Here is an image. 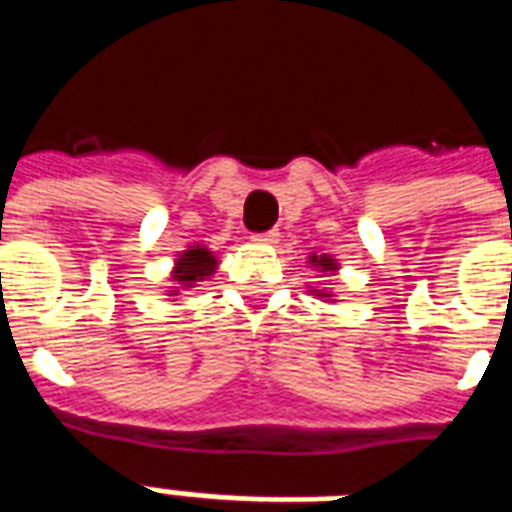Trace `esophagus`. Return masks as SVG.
I'll use <instances>...</instances> for the list:
<instances>
[{
  "instance_id": "obj_1",
  "label": "esophagus",
  "mask_w": 512,
  "mask_h": 512,
  "mask_svg": "<svg viewBox=\"0 0 512 512\" xmlns=\"http://www.w3.org/2000/svg\"><path fill=\"white\" fill-rule=\"evenodd\" d=\"M252 241H257V244H276V241H279V233L276 231L255 233V236H252Z\"/></svg>"
}]
</instances>
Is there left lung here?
<instances>
[{"instance_id":"1","label":"left lung","mask_w":512,"mask_h":512,"mask_svg":"<svg viewBox=\"0 0 512 512\" xmlns=\"http://www.w3.org/2000/svg\"><path fill=\"white\" fill-rule=\"evenodd\" d=\"M311 263H313V265H319V268H321V271H324V273L337 271V263H335V260H332V257H327V255H321V257L311 255ZM311 292H319V297H332V295H329V292H321V289H311Z\"/></svg>"}]
</instances>
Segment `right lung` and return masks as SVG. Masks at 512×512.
Returning a JSON list of instances; mask_svg holds the SVG:
<instances>
[{
  "instance_id": "obj_1",
  "label": "right lung",
  "mask_w": 512,
  "mask_h": 512,
  "mask_svg": "<svg viewBox=\"0 0 512 512\" xmlns=\"http://www.w3.org/2000/svg\"><path fill=\"white\" fill-rule=\"evenodd\" d=\"M215 268H217V260L207 247L185 249L183 255L177 257L175 271H172V281H175L172 295H177L180 289L193 287L196 281L209 279V276L215 273Z\"/></svg>"
}]
</instances>
